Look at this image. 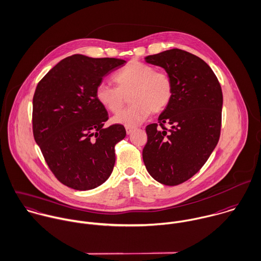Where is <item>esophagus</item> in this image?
Returning <instances> with one entry per match:
<instances>
[{
	"label": "esophagus",
	"instance_id": "34e87169",
	"mask_svg": "<svg viewBox=\"0 0 261 261\" xmlns=\"http://www.w3.org/2000/svg\"><path fill=\"white\" fill-rule=\"evenodd\" d=\"M133 131H134V128H132V127H126V133H127L128 135L131 134Z\"/></svg>",
	"mask_w": 261,
	"mask_h": 261
}]
</instances>
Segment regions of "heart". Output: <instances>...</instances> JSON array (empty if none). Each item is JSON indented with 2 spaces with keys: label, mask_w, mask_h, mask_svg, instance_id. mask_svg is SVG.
Here are the masks:
<instances>
[{
  "label": "heart",
  "mask_w": 261,
  "mask_h": 261,
  "mask_svg": "<svg viewBox=\"0 0 261 261\" xmlns=\"http://www.w3.org/2000/svg\"><path fill=\"white\" fill-rule=\"evenodd\" d=\"M113 80L117 88L104 83L98 85L96 99L105 109L118 114L130 94L133 105L114 118L116 123L127 127L141 124L151 113L163 112L173 98L174 85L170 74L141 61H129L114 74Z\"/></svg>",
  "instance_id": "obj_1"
}]
</instances>
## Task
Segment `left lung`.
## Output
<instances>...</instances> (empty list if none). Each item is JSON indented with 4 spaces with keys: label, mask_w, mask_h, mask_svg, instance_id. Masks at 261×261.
Instances as JSON below:
<instances>
[{
    "label": "left lung",
    "mask_w": 261,
    "mask_h": 261,
    "mask_svg": "<svg viewBox=\"0 0 261 261\" xmlns=\"http://www.w3.org/2000/svg\"><path fill=\"white\" fill-rule=\"evenodd\" d=\"M145 60L170 74L174 94L171 103L159 116L158 124L146 127L143 161L158 182L177 186L203 167L218 144L222 89L208 64L188 51L173 48L148 55ZM166 123L171 125L169 129Z\"/></svg>",
    "instance_id": "1"
}]
</instances>
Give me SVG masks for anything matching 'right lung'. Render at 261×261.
<instances>
[{"label": "right lung", "mask_w": 261, "mask_h": 261, "mask_svg": "<svg viewBox=\"0 0 261 261\" xmlns=\"http://www.w3.org/2000/svg\"><path fill=\"white\" fill-rule=\"evenodd\" d=\"M125 62L74 54L59 61L36 87L34 139L55 177L68 188L93 190L113 171L115 145L126 130L121 124L104 128L108 112L97 101L96 89Z\"/></svg>", "instance_id": "obj_1"}]
</instances>
